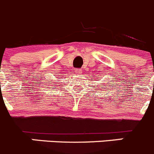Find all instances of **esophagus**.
<instances>
[{
  "label": "esophagus",
  "instance_id": "34e87169",
  "mask_svg": "<svg viewBox=\"0 0 154 154\" xmlns=\"http://www.w3.org/2000/svg\"><path fill=\"white\" fill-rule=\"evenodd\" d=\"M74 72L76 73V74H81V72H82V70H80V69H78V68H77V69H74Z\"/></svg>",
  "mask_w": 154,
  "mask_h": 154
}]
</instances>
